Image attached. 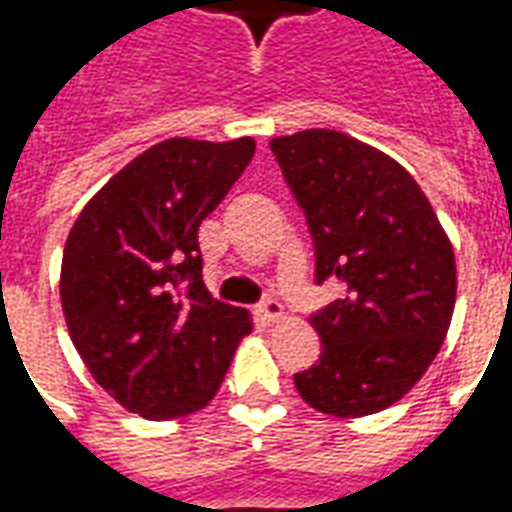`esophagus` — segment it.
I'll use <instances>...</instances> for the list:
<instances>
[{"label":"esophagus","instance_id":"esophagus-1","mask_svg":"<svg viewBox=\"0 0 512 512\" xmlns=\"http://www.w3.org/2000/svg\"><path fill=\"white\" fill-rule=\"evenodd\" d=\"M257 318L263 323H279L282 318H285V307L279 304V301H266V304H260L257 307Z\"/></svg>","mask_w":512,"mask_h":512}]
</instances>
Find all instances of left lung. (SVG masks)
<instances>
[{"label":"left lung","mask_w":512,"mask_h":512,"mask_svg":"<svg viewBox=\"0 0 512 512\" xmlns=\"http://www.w3.org/2000/svg\"><path fill=\"white\" fill-rule=\"evenodd\" d=\"M271 150L310 224L315 279L343 296L312 315L321 359L293 376L304 403L367 417L406 397L455 310L452 244L406 167L332 128L274 136Z\"/></svg>","instance_id":"1"}]
</instances>
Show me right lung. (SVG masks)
Listing matches in <instances>:
<instances>
[{
    "instance_id": "right-lung-1",
    "label": "right lung",
    "mask_w": 512,
    "mask_h": 512,
    "mask_svg": "<svg viewBox=\"0 0 512 512\" xmlns=\"http://www.w3.org/2000/svg\"><path fill=\"white\" fill-rule=\"evenodd\" d=\"M252 156V136H172L128 161L73 222L62 315L95 384L131 414L175 419L208 406L252 332L249 312L211 299L197 241Z\"/></svg>"
}]
</instances>
